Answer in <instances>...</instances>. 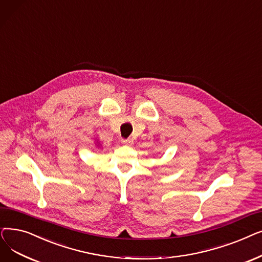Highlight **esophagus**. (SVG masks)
<instances>
[{
    "label": "esophagus",
    "instance_id": "34e87169",
    "mask_svg": "<svg viewBox=\"0 0 262 262\" xmlns=\"http://www.w3.org/2000/svg\"><path fill=\"white\" fill-rule=\"evenodd\" d=\"M121 143H122L123 145H126V146H131V145L133 144V141H132L131 139H127V140L122 139V140H121Z\"/></svg>",
    "mask_w": 262,
    "mask_h": 262
}]
</instances>
